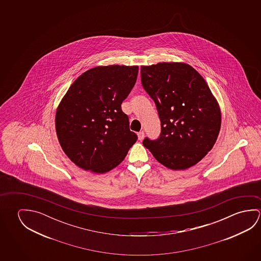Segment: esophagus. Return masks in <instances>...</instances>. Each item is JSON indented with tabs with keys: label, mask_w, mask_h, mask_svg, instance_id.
<instances>
[{
	"label": "esophagus",
	"mask_w": 261,
	"mask_h": 261,
	"mask_svg": "<svg viewBox=\"0 0 261 261\" xmlns=\"http://www.w3.org/2000/svg\"><path fill=\"white\" fill-rule=\"evenodd\" d=\"M137 135H138V139H139L140 141L144 139V137H145V133H144V131H140Z\"/></svg>",
	"instance_id": "34e87169"
}]
</instances>
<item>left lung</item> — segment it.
I'll return each instance as SVG.
<instances>
[{"instance_id":"left-lung-1","label":"left lung","mask_w":261,"mask_h":261,"mask_svg":"<svg viewBox=\"0 0 261 261\" xmlns=\"http://www.w3.org/2000/svg\"><path fill=\"white\" fill-rule=\"evenodd\" d=\"M141 82L161 121L160 137H146L143 145L169 169L195 166L212 149L221 125L220 108L207 84L185 63L143 65Z\"/></svg>"}]
</instances>
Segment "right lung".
I'll use <instances>...</instances> for the list:
<instances>
[{
  "label": "right lung",
  "instance_id": "1",
  "mask_svg": "<svg viewBox=\"0 0 261 261\" xmlns=\"http://www.w3.org/2000/svg\"><path fill=\"white\" fill-rule=\"evenodd\" d=\"M138 66L90 69L73 82L57 107L56 135L77 167L103 174L117 167L137 140L121 105L137 81Z\"/></svg>",
  "mask_w": 261,
  "mask_h": 261
}]
</instances>
